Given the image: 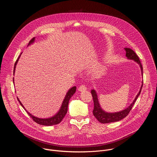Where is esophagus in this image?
Here are the masks:
<instances>
[{
	"instance_id": "34e87169",
	"label": "esophagus",
	"mask_w": 157,
	"mask_h": 157,
	"mask_svg": "<svg viewBox=\"0 0 157 157\" xmlns=\"http://www.w3.org/2000/svg\"><path fill=\"white\" fill-rule=\"evenodd\" d=\"M87 89V87L84 85H81L78 87V91H86Z\"/></svg>"
}]
</instances>
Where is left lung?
Masks as SVG:
<instances>
[{
    "instance_id": "1",
    "label": "left lung",
    "mask_w": 157,
    "mask_h": 157,
    "mask_svg": "<svg viewBox=\"0 0 157 157\" xmlns=\"http://www.w3.org/2000/svg\"><path fill=\"white\" fill-rule=\"evenodd\" d=\"M124 50L126 52V57L128 59H132L134 61H136L137 63L141 69V73H142V76L143 77V68L141 64L140 61L139 59V56L137 55V54L134 52L132 49L129 48H125ZM143 81L142 82V86L140 87V91L137 95L136 96L135 99L133 100V101L131 103V104L126 109H124V110L117 112V113H107V112L104 111L101 107L100 104L98 101V95L96 93V91L94 90V89H92L91 90V94L93 96V101H94V109L93 110V115L94 117L97 119V120L102 123V124H107V123H111V122H117L119 121L124 118H125L129 113V112L132 109V108L133 106L134 103L136 102L137 99L138 98L139 96L140 95L141 93L142 88L143 86Z\"/></svg>"
}]
</instances>
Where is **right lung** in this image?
<instances>
[{
    "instance_id": "1",
    "label": "right lung",
    "mask_w": 157,
    "mask_h": 157,
    "mask_svg": "<svg viewBox=\"0 0 157 157\" xmlns=\"http://www.w3.org/2000/svg\"><path fill=\"white\" fill-rule=\"evenodd\" d=\"M35 41V38H32L30 41L29 42L28 46L30 45V44H32L33 43H34ZM20 54V55H21ZM20 55L19 56V57L18 58V59H17L15 63V66H14V69H13V75H14V73H15V68H16V65L17 64V62L20 57ZM13 81L14 83V78H13ZM76 87L74 86L73 87H71V89H70L67 92L64 99L62 102L61 106L60 107V109L58 110V113L53 116L49 117V118H46V119H42V118H38L37 117H35L33 115H32L30 113L26 110V109L25 108V107L23 105V104H21V102L20 101L19 99L17 98L18 101H19L20 105L23 107V108L25 110V111L28 113V114L31 117V118L37 124H40V125H47V126H51V125H56L58 124L59 123H60L61 122V121L63 120V119L64 118V117L65 116V115L67 113V111H68V104H69V101L71 99V98L73 96V94L75 93L76 92Z\"/></svg>"
}]
</instances>
